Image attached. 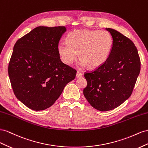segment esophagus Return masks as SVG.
Listing matches in <instances>:
<instances>
[{
	"instance_id": "34e87169",
	"label": "esophagus",
	"mask_w": 148,
	"mask_h": 148,
	"mask_svg": "<svg viewBox=\"0 0 148 148\" xmlns=\"http://www.w3.org/2000/svg\"><path fill=\"white\" fill-rule=\"evenodd\" d=\"M82 74L81 73H80L79 71H77V74H76V77H77V78H79V77H82Z\"/></svg>"
}]
</instances>
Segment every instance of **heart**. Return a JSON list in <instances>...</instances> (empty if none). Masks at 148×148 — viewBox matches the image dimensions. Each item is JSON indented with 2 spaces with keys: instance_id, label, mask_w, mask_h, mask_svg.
<instances>
[{
  "instance_id": "1",
  "label": "heart",
  "mask_w": 148,
  "mask_h": 148,
  "mask_svg": "<svg viewBox=\"0 0 148 148\" xmlns=\"http://www.w3.org/2000/svg\"><path fill=\"white\" fill-rule=\"evenodd\" d=\"M113 45L112 37L106 31L75 30L67 36V42L61 41L58 51L62 61L71 65L81 57L79 66L97 68L106 62Z\"/></svg>"
}]
</instances>
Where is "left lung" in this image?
I'll return each instance as SVG.
<instances>
[{"label": "left lung", "instance_id": "left-lung-1", "mask_svg": "<svg viewBox=\"0 0 148 148\" xmlns=\"http://www.w3.org/2000/svg\"><path fill=\"white\" fill-rule=\"evenodd\" d=\"M106 29L113 38L110 54L103 65L84 74L87 86L83 90L91 106L101 112L115 108L130 97L141 68L133 42L115 29Z\"/></svg>", "mask_w": 148, "mask_h": 148}]
</instances>
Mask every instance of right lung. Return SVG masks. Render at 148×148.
<instances>
[{"label": "right lung", "mask_w": 148, "mask_h": 148, "mask_svg": "<svg viewBox=\"0 0 148 148\" xmlns=\"http://www.w3.org/2000/svg\"><path fill=\"white\" fill-rule=\"evenodd\" d=\"M65 27H38L16 42L8 67L16 97L35 111L51 106L77 71L63 63L58 45Z\"/></svg>", "instance_id": "1"}]
</instances>
